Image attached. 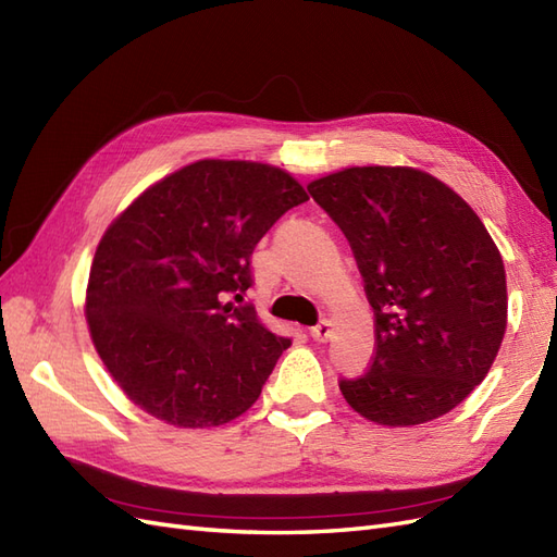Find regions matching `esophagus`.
I'll return each instance as SVG.
<instances>
[{
	"mask_svg": "<svg viewBox=\"0 0 557 557\" xmlns=\"http://www.w3.org/2000/svg\"><path fill=\"white\" fill-rule=\"evenodd\" d=\"M310 336H312V338H315V341H318V344H324V341L332 336V322H326V320H322L320 324H315V326H312V330H310Z\"/></svg>",
	"mask_w": 557,
	"mask_h": 557,
	"instance_id": "1",
	"label": "esophagus"
}]
</instances>
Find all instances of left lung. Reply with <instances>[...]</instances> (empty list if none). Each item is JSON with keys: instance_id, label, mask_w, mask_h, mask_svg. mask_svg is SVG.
<instances>
[{"instance_id": "1", "label": "left lung", "mask_w": 557, "mask_h": 557, "mask_svg": "<svg viewBox=\"0 0 557 557\" xmlns=\"http://www.w3.org/2000/svg\"><path fill=\"white\" fill-rule=\"evenodd\" d=\"M350 242L374 308L376 352L346 403L381 425L461 405L506 332V270L487 227L445 183L411 166H350L308 185Z\"/></svg>"}]
</instances>
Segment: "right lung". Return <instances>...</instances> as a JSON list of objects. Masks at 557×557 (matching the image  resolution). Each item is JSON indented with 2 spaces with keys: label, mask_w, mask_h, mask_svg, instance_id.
<instances>
[{
  "label": "right lung",
  "mask_w": 557,
  "mask_h": 557,
  "mask_svg": "<svg viewBox=\"0 0 557 557\" xmlns=\"http://www.w3.org/2000/svg\"><path fill=\"white\" fill-rule=\"evenodd\" d=\"M308 199L287 171L199 160L150 185L96 249L87 322L117 386L178 428L223 425L259 400L292 338L268 332L251 304V253Z\"/></svg>",
  "instance_id": "add662e5"
}]
</instances>
